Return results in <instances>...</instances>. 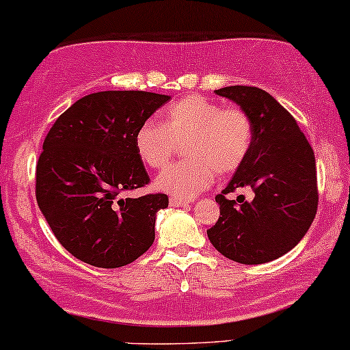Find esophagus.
<instances>
[{
    "mask_svg": "<svg viewBox=\"0 0 350 350\" xmlns=\"http://www.w3.org/2000/svg\"><path fill=\"white\" fill-rule=\"evenodd\" d=\"M170 204L171 207H186V205H189V202L184 199H179V197H171Z\"/></svg>",
    "mask_w": 350,
    "mask_h": 350,
    "instance_id": "34e87169",
    "label": "esophagus"
}]
</instances>
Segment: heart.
Instances as JSON below:
<instances>
[{
    "label": "heart",
    "instance_id": "heart-1",
    "mask_svg": "<svg viewBox=\"0 0 350 350\" xmlns=\"http://www.w3.org/2000/svg\"><path fill=\"white\" fill-rule=\"evenodd\" d=\"M183 143L186 159L163 171L157 187L189 199L207 189L213 174L230 176L246 161L252 146L251 117L239 107L189 94L166 109L163 124L146 120L135 135L138 157L153 170L166 167Z\"/></svg>",
    "mask_w": 350,
    "mask_h": 350
}]
</instances>
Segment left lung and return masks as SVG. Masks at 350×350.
Instances as JSON below:
<instances>
[{"label": "left lung", "mask_w": 350, "mask_h": 350, "mask_svg": "<svg viewBox=\"0 0 350 350\" xmlns=\"http://www.w3.org/2000/svg\"><path fill=\"white\" fill-rule=\"evenodd\" d=\"M234 100L252 122V146L228 186L218 193L220 217L207 230L225 258L241 264H264L300 243L318 210L314 153L295 119L269 92L254 86H226L215 91ZM251 187V202L226 197Z\"/></svg>", "instance_id": "8db88e82"}]
</instances>
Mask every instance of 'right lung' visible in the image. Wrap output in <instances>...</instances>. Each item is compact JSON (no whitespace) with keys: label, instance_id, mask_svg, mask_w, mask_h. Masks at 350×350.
<instances>
[{"label":"right lung","instance_id":"add662e5","mask_svg":"<svg viewBox=\"0 0 350 350\" xmlns=\"http://www.w3.org/2000/svg\"><path fill=\"white\" fill-rule=\"evenodd\" d=\"M171 98L146 91L84 96L55 120L36 170V197L55 238L94 267L116 269L154 241L166 193L124 197L150 176L135 146L143 122Z\"/></svg>","mask_w":350,"mask_h":350}]
</instances>
